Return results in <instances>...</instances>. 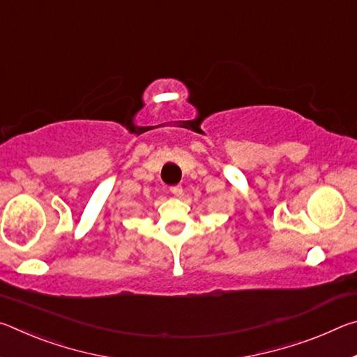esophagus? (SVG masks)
<instances>
[{"instance_id": "esophagus-1", "label": "esophagus", "mask_w": 357, "mask_h": 357, "mask_svg": "<svg viewBox=\"0 0 357 357\" xmlns=\"http://www.w3.org/2000/svg\"><path fill=\"white\" fill-rule=\"evenodd\" d=\"M170 192L174 197H181L183 195V185H173V187H170Z\"/></svg>"}]
</instances>
